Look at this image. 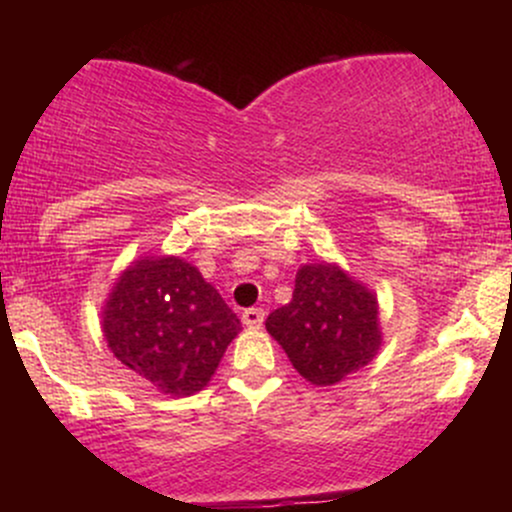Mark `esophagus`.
<instances>
[{
	"label": "esophagus",
	"mask_w": 512,
	"mask_h": 512,
	"mask_svg": "<svg viewBox=\"0 0 512 512\" xmlns=\"http://www.w3.org/2000/svg\"><path fill=\"white\" fill-rule=\"evenodd\" d=\"M264 322V310L262 308H248L243 310V325L250 327V330H257Z\"/></svg>",
	"instance_id": "esophagus-1"
}]
</instances>
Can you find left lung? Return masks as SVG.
<instances>
[{"label":"left lung","mask_w":512,"mask_h":512,"mask_svg":"<svg viewBox=\"0 0 512 512\" xmlns=\"http://www.w3.org/2000/svg\"><path fill=\"white\" fill-rule=\"evenodd\" d=\"M267 332L313 385H337L383 344L378 298L337 264H303L291 303L267 317Z\"/></svg>","instance_id":"left-lung-1"}]
</instances>
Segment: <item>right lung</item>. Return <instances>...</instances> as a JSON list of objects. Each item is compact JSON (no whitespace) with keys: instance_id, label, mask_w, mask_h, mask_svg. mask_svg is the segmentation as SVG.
<instances>
[{"instance_id":"add662e5","label":"right lung","mask_w":512,"mask_h":512,"mask_svg":"<svg viewBox=\"0 0 512 512\" xmlns=\"http://www.w3.org/2000/svg\"><path fill=\"white\" fill-rule=\"evenodd\" d=\"M240 330L219 291L180 257L137 260L103 308V337L117 361L175 397L209 383Z\"/></svg>"}]
</instances>
